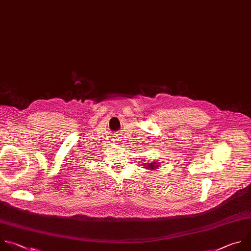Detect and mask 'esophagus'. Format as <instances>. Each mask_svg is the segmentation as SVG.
I'll use <instances>...</instances> for the list:
<instances>
[{"instance_id":"esophagus-1","label":"esophagus","mask_w":251,"mask_h":251,"mask_svg":"<svg viewBox=\"0 0 251 251\" xmlns=\"http://www.w3.org/2000/svg\"><path fill=\"white\" fill-rule=\"evenodd\" d=\"M117 142H119V140H117V139H115V143H117Z\"/></svg>"}]
</instances>
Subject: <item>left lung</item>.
<instances>
[{
  "mask_svg": "<svg viewBox=\"0 0 251 251\" xmlns=\"http://www.w3.org/2000/svg\"><path fill=\"white\" fill-rule=\"evenodd\" d=\"M144 165V168L145 169H147V170H150V171H153V170H156L158 167H159V163H157V162H151V163H149V162H147V163H143Z\"/></svg>",
  "mask_w": 251,
  "mask_h": 251,
  "instance_id": "left-lung-1",
  "label": "left lung"
}]
</instances>
